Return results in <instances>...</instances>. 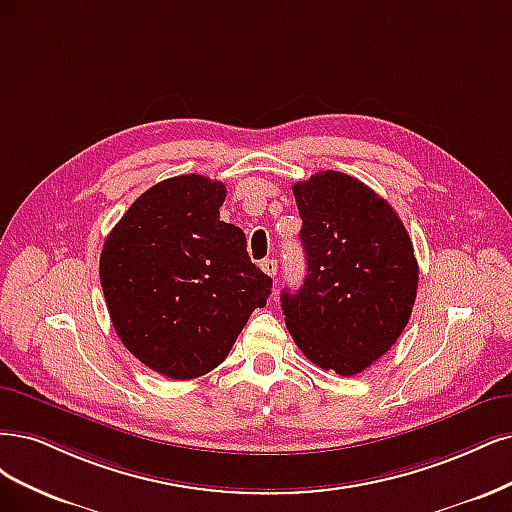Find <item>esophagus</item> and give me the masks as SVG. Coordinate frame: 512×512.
Wrapping results in <instances>:
<instances>
[{
  "label": "esophagus",
  "instance_id": "esophagus-1",
  "mask_svg": "<svg viewBox=\"0 0 512 512\" xmlns=\"http://www.w3.org/2000/svg\"><path fill=\"white\" fill-rule=\"evenodd\" d=\"M261 270L266 272L268 276H274V274H276V270H278V263H276V259H263V261H261Z\"/></svg>",
  "mask_w": 512,
  "mask_h": 512
}]
</instances>
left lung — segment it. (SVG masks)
<instances>
[{
    "mask_svg": "<svg viewBox=\"0 0 512 512\" xmlns=\"http://www.w3.org/2000/svg\"><path fill=\"white\" fill-rule=\"evenodd\" d=\"M293 195L308 274L280 295L287 329L315 366L359 374L410 319L419 285L412 242L389 202L349 174L317 172Z\"/></svg>",
    "mask_w": 512,
    "mask_h": 512,
    "instance_id": "left-lung-1",
    "label": "left lung"
}]
</instances>
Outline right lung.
Masks as SVG:
<instances>
[{
	"mask_svg": "<svg viewBox=\"0 0 512 512\" xmlns=\"http://www.w3.org/2000/svg\"><path fill=\"white\" fill-rule=\"evenodd\" d=\"M225 185L200 174L161 180L108 234L100 280L114 329L151 370L189 381L217 368L272 278L219 219Z\"/></svg>",
	"mask_w": 512,
	"mask_h": 512,
	"instance_id": "1",
	"label": "right lung"
}]
</instances>
